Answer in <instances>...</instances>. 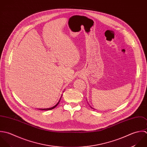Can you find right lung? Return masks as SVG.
Masks as SVG:
<instances>
[{
    "mask_svg": "<svg viewBox=\"0 0 147 147\" xmlns=\"http://www.w3.org/2000/svg\"><path fill=\"white\" fill-rule=\"evenodd\" d=\"M61 98H60V100H59V102L55 105V106H53V107H51V108H44V109H39L40 110H51V109H53V108H55L58 104H59V102H60V99H61Z\"/></svg>",
    "mask_w": 147,
    "mask_h": 147,
    "instance_id": "1",
    "label": "right lung"
}]
</instances>
